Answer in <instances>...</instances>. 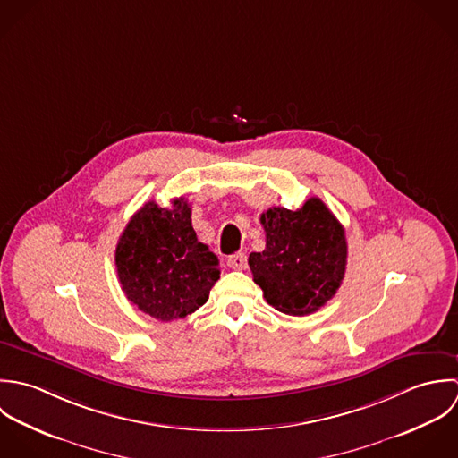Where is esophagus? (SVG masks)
Returning <instances> with one entry per match:
<instances>
[{
    "mask_svg": "<svg viewBox=\"0 0 458 458\" xmlns=\"http://www.w3.org/2000/svg\"><path fill=\"white\" fill-rule=\"evenodd\" d=\"M248 266V259L244 253H235L228 259V267L233 271H244Z\"/></svg>",
    "mask_w": 458,
    "mask_h": 458,
    "instance_id": "esophagus-1",
    "label": "esophagus"
}]
</instances>
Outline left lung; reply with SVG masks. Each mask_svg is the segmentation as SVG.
<instances>
[{
	"mask_svg": "<svg viewBox=\"0 0 458 458\" xmlns=\"http://www.w3.org/2000/svg\"><path fill=\"white\" fill-rule=\"evenodd\" d=\"M266 250L250 255L266 301L286 315H310L335 297L347 267L345 230L320 198L260 216Z\"/></svg>",
	"mask_w": 458,
	"mask_h": 458,
	"instance_id": "left-lung-1",
	"label": "left lung"
}]
</instances>
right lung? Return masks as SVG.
I'll return each instance as SVG.
<instances>
[{"mask_svg":"<svg viewBox=\"0 0 458 458\" xmlns=\"http://www.w3.org/2000/svg\"><path fill=\"white\" fill-rule=\"evenodd\" d=\"M114 264L127 299L161 322L194 313L221 275L217 257L192 230L183 198L172 208L145 203L120 235Z\"/></svg>","mask_w":458,"mask_h":458,"instance_id":"obj_1","label":"right lung"}]
</instances>
